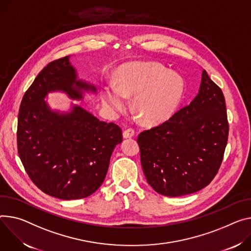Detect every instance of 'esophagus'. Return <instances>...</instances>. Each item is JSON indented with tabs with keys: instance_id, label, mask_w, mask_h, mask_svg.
<instances>
[{
	"instance_id": "34e87169",
	"label": "esophagus",
	"mask_w": 251,
	"mask_h": 251,
	"mask_svg": "<svg viewBox=\"0 0 251 251\" xmlns=\"http://www.w3.org/2000/svg\"><path fill=\"white\" fill-rule=\"evenodd\" d=\"M135 135V131L132 128H129L123 132V137L124 138H131Z\"/></svg>"
}]
</instances>
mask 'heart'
<instances>
[{"instance_id":"obj_1","label":"heart","mask_w":251,"mask_h":251,"mask_svg":"<svg viewBox=\"0 0 251 251\" xmlns=\"http://www.w3.org/2000/svg\"><path fill=\"white\" fill-rule=\"evenodd\" d=\"M184 93V81L156 62L128 63L119 68L116 83H107L101 90L106 111L115 116L125 109L127 97L144 123L159 124L171 117Z\"/></svg>"}]
</instances>
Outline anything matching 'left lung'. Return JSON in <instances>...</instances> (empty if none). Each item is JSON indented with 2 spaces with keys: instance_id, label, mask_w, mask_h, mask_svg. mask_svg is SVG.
Masks as SVG:
<instances>
[{
  "instance_id": "obj_1",
  "label": "left lung",
  "mask_w": 251,
  "mask_h": 251,
  "mask_svg": "<svg viewBox=\"0 0 251 251\" xmlns=\"http://www.w3.org/2000/svg\"><path fill=\"white\" fill-rule=\"evenodd\" d=\"M228 130L222 91L203 70L199 92L191 103L138 136L149 185L169 197L207 186L221 165Z\"/></svg>"
}]
</instances>
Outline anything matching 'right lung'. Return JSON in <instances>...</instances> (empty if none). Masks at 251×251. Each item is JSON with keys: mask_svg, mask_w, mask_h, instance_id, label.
Wrapping results in <instances>:
<instances>
[{"mask_svg": "<svg viewBox=\"0 0 251 251\" xmlns=\"http://www.w3.org/2000/svg\"><path fill=\"white\" fill-rule=\"evenodd\" d=\"M60 91L74 100L94 85L77 78L69 56L49 63L22 99L18 116V153L34 184L50 196L73 200L93 194L106 177L110 158L122 142V130L100 121L84 108L53 111L45 98Z\"/></svg>", "mask_w": 251, "mask_h": 251, "instance_id": "right-lung-1", "label": "right lung"}]
</instances>
